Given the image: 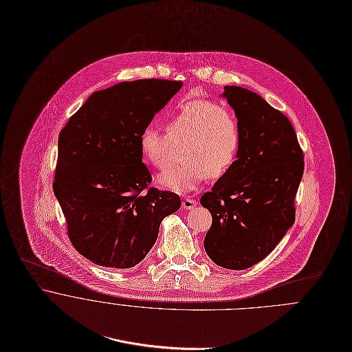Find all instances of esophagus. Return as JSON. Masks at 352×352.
<instances>
[{
    "label": "esophagus",
    "instance_id": "esophagus-1",
    "mask_svg": "<svg viewBox=\"0 0 352 352\" xmlns=\"http://www.w3.org/2000/svg\"><path fill=\"white\" fill-rule=\"evenodd\" d=\"M196 206H197V201L190 197H185L182 200V208H185V210H193Z\"/></svg>",
    "mask_w": 352,
    "mask_h": 352
}]
</instances>
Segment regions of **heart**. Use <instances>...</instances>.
Here are the masks:
<instances>
[{
    "label": "heart",
    "mask_w": 352,
    "mask_h": 352,
    "mask_svg": "<svg viewBox=\"0 0 352 352\" xmlns=\"http://www.w3.org/2000/svg\"><path fill=\"white\" fill-rule=\"evenodd\" d=\"M166 135L146 128L140 133L139 146L146 163L166 170L175 148H182V164L159 177V185L188 193L210 175L219 178L234 164L242 142L241 126L234 111L216 100L193 99L181 103L164 120Z\"/></svg>",
    "instance_id": "heart-1"
}]
</instances>
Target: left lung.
Masks as SVG:
<instances>
[{
  "label": "left lung",
  "instance_id": "8db88e82",
  "mask_svg": "<svg viewBox=\"0 0 352 352\" xmlns=\"http://www.w3.org/2000/svg\"><path fill=\"white\" fill-rule=\"evenodd\" d=\"M242 142L236 160L201 196L211 228L204 248L227 270L264 260L295 221V196L303 175V151L289 120L258 94L226 85Z\"/></svg>",
  "mask_w": 352,
  "mask_h": 352
}]
</instances>
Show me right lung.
Here are the masks:
<instances>
[{"label":"right lung","instance_id":"add662e5","mask_svg":"<svg viewBox=\"0 0 352 352\" xmlns=\"http://www.w3.org/2000/svg\"><path fill=\"white\" fill-rule=\"evenodd\" d=\"M182 81L144 78L94 92L60 132L54 195L74 249L106 268H133L181 199L149 186L140 133Z\"/></svg>","mask_w":352,"mask_h":352}]
</instances>
